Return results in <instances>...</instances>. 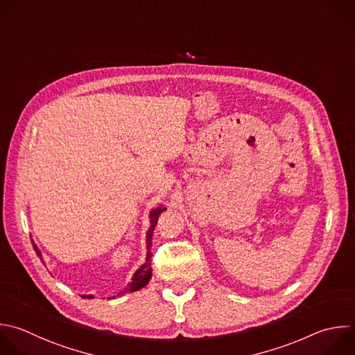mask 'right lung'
Returning <instances> with one entry per match:
<instances>
[{
	"mask_svg": "<svg viewBox=\"0 0 355 355\" xmlns=\"http://www.w3.org/2000/svg\"><path fill=\"white\" fill-rule=\"evenodd\" d=\"M165 209H166V208H164V207H158L157 209H154V211L150 214V218H151V227H150V230H148V233H147V250H148V251H147V261H146L144 265L133 275L132 283L129 284L128 288H125V291H136V290H140V288H143V287L148 283V280L151 279V275H153V273H151V272H153V269H151V257H153V252H151L153 240H151V237H153V232H154V229H155V225H157V222H158L159 214H162ZM33 247H35L37 255L42 257V254H40L39 248L36 247V244H33ZM125 291H121L119 294H123ZM83 297H85V298H93V295H83Z\"/></svg>",
	"mask_w": 355,
	"mask_h": 355,
	"instance_id": "right-lung-1",
	"label": "right lung"
}]
</instances>
